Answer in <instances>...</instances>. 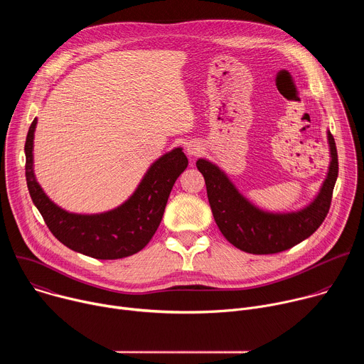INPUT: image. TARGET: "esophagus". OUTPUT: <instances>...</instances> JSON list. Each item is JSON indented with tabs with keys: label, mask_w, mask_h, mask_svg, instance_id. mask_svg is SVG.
<instances>
[{
	"label": "esophagus",
	"mask_w": 364,
	"mask_h": 364,
	"mask_svg": "<svg viewBox=\"0 0 364 364\" xmlns=\"http://www.w3.org/2000/svg\"><path fill=\"white\" fill-rule=\"evenodd\" d=\"M200 151H201V148H200L198 144H188L187 145V152H188V155H191V157H196L197 154H200Z\"/></svg>",
	"instance_id": "1"
}]
</instances>
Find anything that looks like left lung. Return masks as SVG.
<instances>
[{"label": "left lung", "mask_w": 364, "mask_h": 364, "mask_svg": "<svg viewBox=\"0 0 364 364\" xmlns=\"http://www.w3.org/2000/svg\"><path fill=\"white\" fill-rule=\"evenodd\" d=\"M331 164L328 176L317 198L304 210L288 215H272L256 209L212 163H196L203 174L210 209L223 236L237 249L253 255H271L294 247L313 235L324 222L334 184L338 176L336 141L328 132Z\"/></svg>", "instance_id": "8db88e82"}]
</instances>
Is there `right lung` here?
<instances>
[{"instance_id": "add662e5", "label": "right lung", "mask_w": 364, "mask_h": 364, "mask_svg": "<svg viewBox=\"0 0 364 364\" xmlns=\"http://www.w3.org/2000/svg\"><path fill=\"white\" fill-rule=\"evenodd\" d=\"M37 119L26 138V180L33 203L48 230L69 249L95 259H121L139 252L159 229L168 196L187 168L181 148L155 161L136 191L118 209L102 215H73L62 210L43 193L33 173V138Z\"/></svg>"}]
</instances>
